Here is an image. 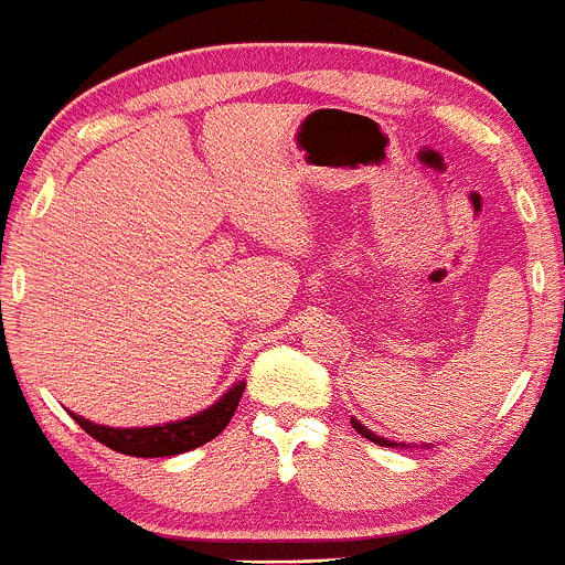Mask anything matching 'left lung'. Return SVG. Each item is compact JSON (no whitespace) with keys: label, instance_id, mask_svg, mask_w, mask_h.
Returning a JSON list of instances; mask_svg holds the SVG:
<instances>
[{"label":"left lung","instance_id":"left-lung-1","mask_svg":"<svg viewBox=\"0 0 565 565\" xmlns=\"http://www.w3.org/2000/svg\"><path fill=\"white\" fill-rule=\"evenodd\" d=\"M351 424H353V429H356L359 435H364V438L372 440V444H377V446H388V449H397V446H403V449H405V446H408V444H397V440L381 438V435L372 433V429L364 427V424H362V422H356V418H351Z\"/></svg>","mask_w":565,"mask_h":565}]
</instances>
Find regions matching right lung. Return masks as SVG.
Instances as JSON below:
<instances>
[{"label": "right lung", "mask_w": 565, "mask_h": 565, "mask_svg": "<svg viewBox=\"0 0 565 565\" xmlns=\"http://www.w3.org/2000/svg\"><path fill=\"white\" fill-rule=\"evenodd\" d=\"M242 392L244 381L234 383L217 403L198 411L195 416L179 418V422L168 424H154V427H106V424H95L84 416H75V413H70V416H73L92 438L106 444L108 449L119 451V455L173 457L184 455V451L190 449H198V446L217 438V435L228 427L231 416L236 413Z\"/></svg>", "instance_id": "1"}]
</instances>
